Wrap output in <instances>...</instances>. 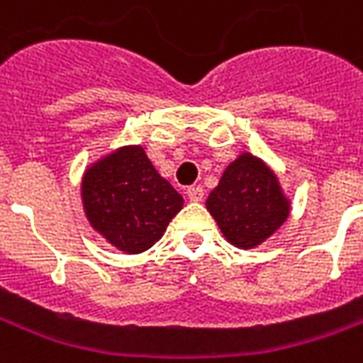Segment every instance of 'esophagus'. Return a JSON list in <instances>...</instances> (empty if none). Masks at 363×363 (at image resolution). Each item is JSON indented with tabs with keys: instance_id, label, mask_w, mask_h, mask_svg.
Segmentation results:
<instances>
[{
	"instance_id": "1",
	"label": "esophagus",
	"mask_w": 363,
	"mask_h": 363,
	"mask_svg": "<svg viewBox=\"0 0 363 363\" xmlns=\"http://www.w3.org/2000/svg\"><path fill=\"white\" fill-rule=\"evenodd\" d=\"M186 196H189L190 202H202V198H204V189H202V186H189V189H186Z\"/></svg>"
}]
</instances>
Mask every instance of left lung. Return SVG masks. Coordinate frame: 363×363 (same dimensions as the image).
I'll return each instance as SVG.
<instances>
[{
	"instance_id": "1",
	"label": "left lung",
	"mask_w": 363,
	"mask_h": 363,
	"mask_svg": "<svg viewBox=\"0 0 363 363\" xmlns=\"http://www.w3.org/2000/svg\"><path fill=\"white\" fill-rule=\"evenodd\" d=\"M206 208L229 243L255 249L288 220L291 202L272 169L243 151L221 174Z\"/></svg>"
}]
</instances>
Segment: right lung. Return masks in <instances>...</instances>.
Returning a JSON list of instances; mask_svg holds the SVG:
<instances>
[{"mask_svg":"<svg viewBox=\"0 0 363 363\" xmlns=\"http://www.w3.org/2000/svg\"><path fill=\"white\" fill-rule=\"evenodd\" d=\"M82 202L91 228L126 255L151 249L184 204L142 145H122L91 163Z\"/></svg>","mask_w":363,"mask_h":363,"instance_id":"obj_1","label":"right lung"}]
</instances>
